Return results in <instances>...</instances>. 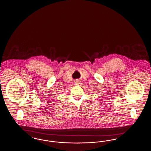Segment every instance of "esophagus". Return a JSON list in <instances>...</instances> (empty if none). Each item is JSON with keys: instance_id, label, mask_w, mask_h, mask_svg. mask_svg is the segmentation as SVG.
Masks as SVG:
<instances>
[{"instance_id": "obj_1", "label": "esophagus", "mask_w": 151, "mask_h": 151, "mask_svg": "<svg viewBox=\"0 0 151 151\" xmlns=\"http://www.w3.org/2000/svg\"><path fill=\"white\" fill-rule=\"evenodd\" d=\"M79 82H80V81H79V80H76V81H75V84H79Z\"/></svg>"}]
</instances>
